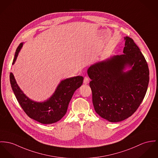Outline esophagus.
Segmentation results:
<instances>
[{
    "instance_id": "obj_1",
    "label": "esophagus",
    "mask_w": 158,
    "mask_h": 158,
    "mask_svg": "<svg viewBox=\"0 0 158 158\" xmlns=\"http://www.w3.org/2000/svg\"><path fill=\"white\" fill-rule=\"evenodd\" d=\"M89 82V79L88 77H85L84 80V84H88Z\"/></svg>"
}]
</instances>
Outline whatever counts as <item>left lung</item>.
Listing matches in <instances>:
<instances>
[{
  "mask_svg": "<svg viewBox=\"0 0 158 158\" xmlns=\"http://www.w3.org/2000/svg\"><path fill=\"white\" fill-rule=\"evenodd\" d=\"M124 38V54L96 62L87 70L94 109L109 122L131 117L143 102L149 82L144 56L132 38Z\"/></svg>",
  "mask_w": 158,
  "mask_h": 158,
  "instance_id": "1",
  "label": "left lung"
}]
</instances>
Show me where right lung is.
<instances>
[{
	"label": "right lung",
	"instance_id": "obj_1",
	"mask_svg": "<svg viewBox=\"0 0 158 158\" xmlns=\"http://www.w3.org/2000/svg\"><path fill=\"white\" fill-rule=\"evenodd\" d=\"M23 45V43H22L18 46L12 64H14ZM10 79L12 91L25 113L31 118L46 124L58 122L65 115L74 91L82 85L84 80L80 76L62 80L51 97L44 102H38L24 94L12 73H10Z\"/></svg>",
	"mask_w": 158,
	"mask_h": 158
}]
</instances>
